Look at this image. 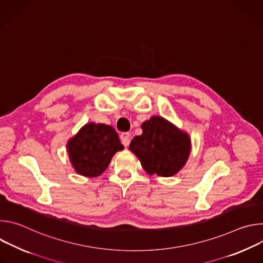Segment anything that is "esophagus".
<instances>
[{"mask_svg":"<svg viewBox=\"0 0 263 263\" xmlns=\"http://www.w3.org/2000/svg\"><path fill=\"white\" fill-rule=\"evenodd\" d=\"M121 140H122V143L125 145V146H128L129 143H130V134L128 132H124L121 134Z\"/></svg>","mask_w":263,"mask_h":263,"instance_id":"obj_1","label":"esophagus"}]
</instances>
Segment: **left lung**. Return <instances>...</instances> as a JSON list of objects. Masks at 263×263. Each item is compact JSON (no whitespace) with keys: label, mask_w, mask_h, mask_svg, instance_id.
<instances>
[{"label":"left lung","mask_w":263,"mask_h":263,"mask_svg":"<svg viewBox=\"0 0 263 263\" xmlns=\"http://www.w3.org/2000/svg\"><path fill=\"white\" fill-rule=\"evenodd\" d=\"M142 134L135 136L129 149L148 175L172 177L186 164L192 151L189 133L162 117H152L141 125Z\"/></svg>","instance_id":"obj_1"}]
</instances>
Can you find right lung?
I'll return each mask as SVG.
<instances>
[{
  "mask_svg": "<svg viewBox=\"0 0 263 263\" xmlns=\"http://www.w3.org/2000/svg\"><path fill=\"white\" fill-rule=\"evenodd\" d=\"M66 149L74 172L93 178L105 172L112 157L124 149V145L111 126L87 123L68 139Z\"/></svg>",
  "mask_w": 263,
  "mask_h": 263,
  "instance_id": "obj_1",
  "label": "right lung"
}]
</instances>
